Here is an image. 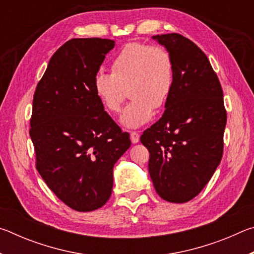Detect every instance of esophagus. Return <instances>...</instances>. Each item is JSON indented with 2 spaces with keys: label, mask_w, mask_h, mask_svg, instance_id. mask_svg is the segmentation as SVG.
<instances>
[{
  "label": "esophagus",
  "mask_w": 254,
  "mask_h": 254,
  "mask_svg": "<svg viewBox=\"0 0 254 254\" xmlns=\"http://www.w3.org/2000/svg\"><path fill=\"white\" fill-rule=\"evenodd\" d=\"M130 137H131L132 143H137L140 141V135H139V133H137V132H131Z\"/></svg>",
  "instance_id": "34e87169"
}]
</instances>
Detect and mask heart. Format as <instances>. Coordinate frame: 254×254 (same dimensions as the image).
Returning a JSON list of instances; mask_svg holds the SVG:
<instances>
[{"label": "heart", "instance_id": "1", "mask_svg": "<svg viewBox=\"0 0 254 254\" xmlns=\"http://www.w3.org/2000/svg\"><path fill=\"white\" fill-rule=\"evenodd\" d=\"M175 80L174 60L160 46L133 41L124 45L111 63V74L94 76V91L105 109L118 113L127 95L132 100L121 115L127 127H139L151 120L154 110L168 102Z\"/></svg>", "mask_w": 254, "mask_h": 254}]
</instances>
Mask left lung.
I'll return each instance as SVG.
<instances>
[{
	"mask_svg": "<svg viewBox=\"0 0 254 254\" xmlns=\"http://www.w3.org/2000/svg\"><path fill=\"white\" fill-rule=\"evenodd\" d=\"M174 60V87L162 117L141 135L149 174L162 199L196 197L220 165L226 110L223 89L206 55L179 33L153 36Z\"/></svg>",
	"mask_w": 254,
	"mask_h": 254,
	"instance_id": "1",
	"label": "left lung"
}]
</instances>
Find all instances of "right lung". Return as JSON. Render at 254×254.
<instances>
[{"mask_svg": "<svg viewBox=\"0 0 254 254\" xmlns=\"http://www.w3.org/2000/svg\"><path fill=\"white\" fill-rule=\"evenodd\" d=\"M114 41L68 40L56 51L37 85L30 119L36 167L58 198L78 212L109 200L113 167L130 148L94 91L95 76Z\"/></svg>", "mask_w": 254, "mask_h": 254, "instance_id": "1", "label": "right lung"}]
</instances>
